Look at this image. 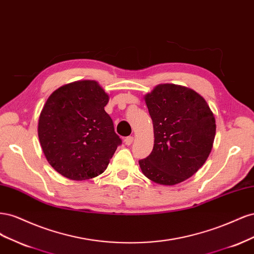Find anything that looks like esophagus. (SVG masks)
Here are the masks:
<instances>
[{
  "mask_svg": "<svg viewBox=\"0 0 254 254\" xmlns=\"http://www.w3.org/2000/svg\"><path fill=\"white\" fill-rule=\"evenodd\" d=\"M132 142H133V136H127V137H125L124 143H125L126 145H128V146L131 145Z\"/></svg>",
  "mask_w": 254,
  "mask_h": 254,
  "instance_id": "1",
  "label": "esophagus"
}]
</instances>
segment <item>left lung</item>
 <instances>
[{"mask_svg":"<svg viewBox=\"0 0 254 254\" xmlns=\"http://www.w3.org/2000/svg\"><path fill=\"white\" fill-rule=\"evenodd\" d=\"M153 124V148L139 161L142 173L161 186L193 176L209 157L216 124L205 99L196 91L161 83L144 96Z\"/></svg>","mask_w":254,"mask_h":254,"instance_id":"8db88e82","label":"left lung"}]
</instances>
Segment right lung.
Instances as JSON below:
<instances>
[{
	"instance_id": "right-lung-1",
	"label": "right lung",
	"mask_w": 254,
	"mask_h": 254,
	"mask_svg": "<svg viewBox=\"0 0 254 254\" xmlns=\"http://www.w3.org/2000/svg\"><path fill=\"white\" fill-rule=\"evenodd\" d=\"M108 102L95 80L64 84L45 102L38 136L48 162L65 178L81 181L103 174L122 143L105 111Z\"/></svg>"
}]
</instances>
